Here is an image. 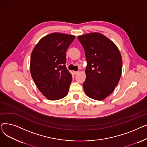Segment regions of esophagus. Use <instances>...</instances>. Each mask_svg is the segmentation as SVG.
<instances>
[{"label":"esophagus","mask_w":147,"mask_h":147,"mask_svg":"<svg viewBox=\"0 0 147 147\" xmlns=\"http://www.w3.org/2000/svg\"><path fill=\"white\" fill-rule=\"evenodd\" d=\"M73 73L74 74H78L79 73V71H73Z\"/></svg>","instance_id":"1"}]
</instances>
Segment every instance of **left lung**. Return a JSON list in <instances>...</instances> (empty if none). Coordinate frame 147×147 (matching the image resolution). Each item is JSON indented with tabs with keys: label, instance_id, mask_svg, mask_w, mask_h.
<instances>
[{
	"label": "left lung",
	"instance_id": "8db88e82",
	"mask_svg": "<svg viewBox=\"0 0 147 147\" xmlns=\"http://www.w3.org/2000/svg\"><path fill=\"white\" fill-rule=\"evenodd\" d=\"M87 66L83 89L89 98L101 101L114 90L120 79L122 58L117 46L104 34L95 32L79 36Z\"/></svg>",
	"mask_w": 147,
	"mask_h": 147
}]
</instances>
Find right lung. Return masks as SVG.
I'll use <instances>...</instances> for the list:
<instances>
[{
	"label": "right lung",
	"mask_w": 147,
	"mask_h": 147,
	"mask_svg": "<svg viewBox=\"0 0 147 147\" xmlns=\"http://www.w3.org/2000/svg\"><path fill=\"white\" fill-rule=\"evenodd\" d=\"M75 38L73 35L53 33L42 37L30 58V73L37 88L49 100L66 96L72 81L65 65V52Z\"/></svg>",
	"instance_id": "1"
}]
</instances>
